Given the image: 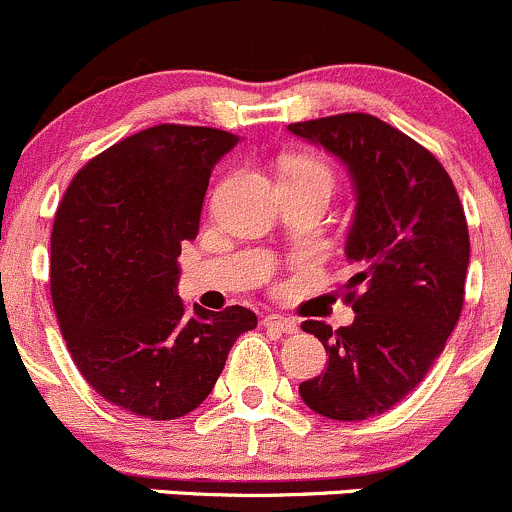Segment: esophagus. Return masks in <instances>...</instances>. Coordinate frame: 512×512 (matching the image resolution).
Masks as SVG:
<instances>
[{
	"mask_svg": "<svg viewBox=\"0 0 512 512\" xmlns=\"http://www.w3.org/2000/svg\"><path fill=\"white\" fill-rule=\"evenodd\" d=\"M263 328H268V331H273V333H286V336H291V333L298 331V323L293 321V318L271 313V316L263 318Z\"/></svg>",
	"mask_w": 512,
	"mask_h": 512,
	"instance_id": "esophagus-1",
	"label": "esophagus"
}]
</instances>
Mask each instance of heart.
<instances>
[{"label":"heart","mask_w":512,"mask_h":512,"mask_svg":"<svg viewBox=\"0 0 512 512\" xmlns=\"http://www.w3.org/2000/svg\"><path fill=\"white\" fill-rule=\"evenodd\" d=\"M281 184H323L333 189V174L318 156L288 154L281 159Z\"/></svg>","instance_id":"b5f03b06"}]
</instances>
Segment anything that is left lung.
Masks as SVG:
<instances>
[{
	"label": "left lung",
	"mask_w": 512,
	"mask_h": 512,
	"mask_svg": "<svg viewBox=\"0 0 512 512\" xmlns=\"http://www.w3.org/2000/svg\"><path fill=\"white\" fill-rule=\"evenodd\" d=\"M288 131L341 159L356 191L346 241V301L356 318L338 331L301 323L328 363L298 393L333 421H366L426 378L458 323L470 261L465 211L440 161L376 116H323Z\"/></svg>",
	"instance_id": "left-lung-1"
}]
</instances>
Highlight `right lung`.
Masks as SVG:
<instances>
[{
    "label": "right lung",
    "mask_w": 512,
    "mask_h": 512,
    "mask_svg": "<svg viewBox=\"0 0 512 512\" xmlns=\"http://www.w3.org/2000/svg\"><path fill=\"white\" fill-rule=\"evenodd\" d=\"M239 136L159 124L72 179L52 229V301L79 373L114 406L174 421L206 401L256 313L184 306V241L199 234L216 161Z\"/></svg>",
    "instance_id": "1"
}]
</instances>
